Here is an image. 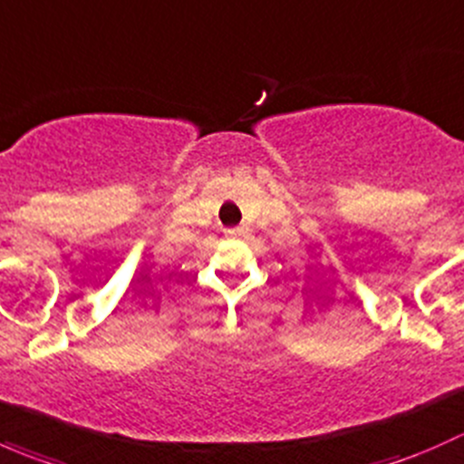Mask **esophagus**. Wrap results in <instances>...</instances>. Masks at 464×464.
Returning a JSON list of instances; mask_svg holds the SVG:
<instances>
[{
  "mask_svg": "<svg viewBox=\"0 0 464 464\" xmlns=\"http://www.w3.org/2000/svg\"><path fill=\"white\" fill-rule=\"evenodd\" d=\"M242 228H227V237H240Z\"/></svg>",
  "mask_w": 464,
  "mask_h": 464,
  "instance_id": "1",
  "label": "esophagus"
}]
</instances>
